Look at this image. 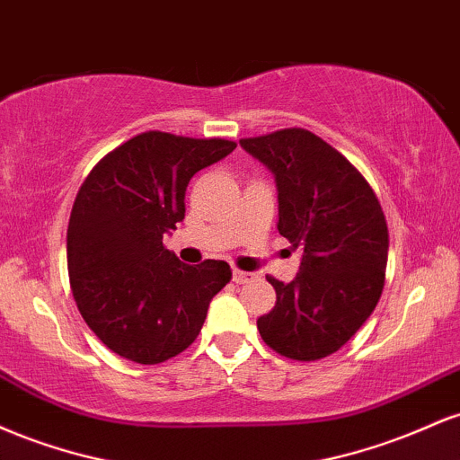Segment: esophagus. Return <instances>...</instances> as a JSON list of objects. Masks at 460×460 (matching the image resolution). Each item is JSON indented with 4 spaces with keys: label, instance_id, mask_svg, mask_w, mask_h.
<instances>
[{
    "label": "esophagus",
    "instance_id": "esophagus-1",
    "mask_svg": "<svg viewBox=\"0 0 460 460\" xmlns=\"http://www.w3.org/2000/svg\"><path fill=\"white\" fill-rule=\"evenodd\" d=\"M252 279H255V274H251V272H244V270H234V281L235 283H248V281H252Z\"/></svg>",
    "mask_w": 460,
    "mask_h": 460
}]
</instances>
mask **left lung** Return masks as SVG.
Segmentation results:
<instances>
[{"label":"left lung","mask_w":460,"mask_h":460,"mask_svg":"<svg viewBox=\"0 0 460 460\" xmlns=\"http://www.w3.org/2000/svg\"><path fill=\"white\" fill-rule=\"evenodd\" d=\"M240 145L274 172L277 229L303 255L294 281L266 277L277 303L257 329L279 355L318 361L340 350L381 298L389 251L383 208L367 179L307 129Z\"/></svg>","instance_id":"8db88e82"}]
</instances>
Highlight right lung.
Segmentation results:
<instances>
[{"label": "right lung", "instance_id": "obj_1", "mask_svg": "<svg viewBox=\"0 0 460 460\" xmlns=\"http://www.w3.org/2000/svg\"><path fill=\"white\" fill-rule=\"evenodd\" d=\"M235 146L145 131L84 179L66 231L68 281L82 318L116 355L142 366L177 357L231 281L226 261L186 266L162 240L186 216L190 179Z\"/></svg>", "mask_w": 460, "mask_h": 460}]
</instances>
